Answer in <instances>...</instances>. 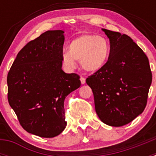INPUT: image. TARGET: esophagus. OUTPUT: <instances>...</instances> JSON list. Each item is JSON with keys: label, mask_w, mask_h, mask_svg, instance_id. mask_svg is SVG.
I'll use <instances>...</instances> for the list:
<instances>
[{"label": "esophagus", "mask_w": 156, "mask_h": 156, "mask_svg": "<svg viewBox=\"0 0 156 156\" xmlns=\"http://www.w3.org/2000/svg\"><path fill=\"white\" fill-rule=\"evenodd\" d=\"M80 81H81V83H82V84H84L85 83H86V79H85L84 77L81 76L80 77Z\"/></svg>", "instance_id": "esophagus-1"}]
</instances>
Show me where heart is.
Returning <instances> with one entry per match:
<instances>
[{
    "label": "heart",
    "instance_id": "obj_1",
    "mask_svg": "<svg viewBox=\"0 0 156 156\" xmlns=\"http://www.w3.org/2000/svg\"><path fill=\"white\" fill-rule=\"evenodd\" d=\"M109 55V44L104 37L83 34L70 42L68 51L62 53V60L63 66L69 70L75 69L76 61H80L83 69L95 73L104 68Z\"/></svg>",
    "mask_w": 156,
    "mask_h": 156
}]
</instances>
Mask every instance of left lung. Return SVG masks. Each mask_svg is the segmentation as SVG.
I'll return each mask as SVG.
<instances>
[{
  "mask_svg": "<svg viewBox=\"0 0 156 156\" xmlns=\"http://www.w3.org/2000/svg\"><path fill=\"white\" fill-rule=\"evenodd\" d=\"M102 30L110 41L109 58L86 82L99 119L108 126H122L145 108L152 75L148 57L129 36Z\"/></svg>",
  "mask_w": 156,
  "mask_h": 156,
  "instance_id": "1",
  "label": "left lung"
}]
</instances>
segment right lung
Listing matches in <instances>:
<instances>
[{"label": "right lung", "mask_w": 156, "mask_h": 156, "mask_svg": "<svg viewBox=\"0 0 156 156\" xmlns=\"http://www.w3.org/2000/svg\"><path fill=\"white\" fill-rule=\"evenodd\" d=\"M62 30H48L18 53L8 72V99L23 129L41 137L62 133L66 96L80 87V76L62 69Z\"/></svg>", "instance_id": "1"}]
</instances>
